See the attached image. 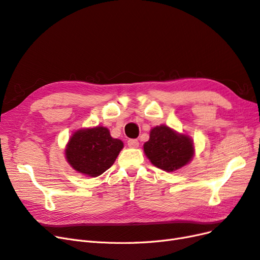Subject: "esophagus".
Returning a JSON list of instances; mask_svg holds the SVG:
<instances>
[{"label":"esophagus","instance_id":"obj_1","mask_svg":"<svg viewBox=\"0 0 260 260\" xmlns=\"http://www.w3.org/2000/svg\"><path fill=\"white\" fill-rule=\"evenodd\" d=\"M128 146L131 148H137L139 146V141L136 139H130L128 141Z\"/></svg>","mask_w":260,"mask_h":260}]
</instances>
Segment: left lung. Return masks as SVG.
Masks as SVG:
<instances>
[{"instance_id": "left-lung-1", "label": "left lung", "mask_w": 260, "mask_h": 260, "mask_svg": "<svg viewBox=\"0 0 260 260\" xmlns=\"http://www.w3.org/2000/svg\"><path fill=\"white\" fill-rule=\"evenodd\" d=\"M144 154L155 167L172 172L186 166L193 158V140L166 124L156 125L149 131V140L143 145Z\"/></svg>"}]
</instances>
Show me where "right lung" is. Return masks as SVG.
Instances as JSON below:
<instances>
[{"instance_id": "1", "label": "right lung", "mask_w": 260, "mask_h": 260, "mask_svg": "<svg viewBox=\"0 0 260 260\" xmlns=\"http://www.w3.org/2000/svg\"><path fill=\"white\" fill-rule=\"evenodd\" d=\"M123 148V142L114 139L103 125L75 131L65 147L67 162L78 174L95 178L113 166Z\"/></svg>"}]
</instances>
